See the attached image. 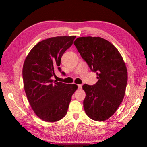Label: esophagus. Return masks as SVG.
Segmentation results:
<instances>
[{
    "label": "esophagus",
    "mask_w": 147,
    "mask_h": 147,
    "mask_svg": "<svg viewBox=\"0 0 147 147\" xmlns=\"http://www.w3.org/2000/svg\"><path fill=\"white\" fill-rule=\"evenodd\" d=\"M77 86H78V88H79V89H82V85H81V84H79V85H77Z\"/></svg>",
    "instance_id": "esophagus-1"
}]
</instances>
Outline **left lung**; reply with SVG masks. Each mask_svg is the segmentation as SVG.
I'll return each mask as SVG.
<instances>
[{
	"instance_id": "obj_1",
	"label": "left lung",
	"mask_w": 147,
	"mask_h": 147,
	"mask_svg": "<svg viewBox=\"0 0 147 147\" xmlns=\"http://www.w3.org/2000/svg\"><path fill=\"white\" fill-rule=\"evenodd\" d=\"M74 44L98 76L94 85L82 86L86 94L85 112L92 119L102 121L113 115L125 96L128 81L125 63L117 48L102 38L80 37Z\"/></svg>"
}]
</instances>
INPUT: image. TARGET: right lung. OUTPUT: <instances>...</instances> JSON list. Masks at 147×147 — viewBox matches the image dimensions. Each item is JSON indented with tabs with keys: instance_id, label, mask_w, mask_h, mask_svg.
Masks as SVG:
<instances>
[{
	"instance_id": "1",
	"label": "right lung",
	"mask_w": 147,
	"mask_h": 147,
	"mask_svg": "<svg viewBox=\"0 0 147 147\" xmlns=\"http://www.w3.org/2000/svg\"><path fill=\"white\" fill-rule=\"evenodd\" d=\"M76 37L58 36L39 42L24 61L22 77L25 92L36 115L45 121H57L66 115L71 96L78 87L76 84L51 79L55 70L61 72V58Z\"/></svg>"
}]
</instances>
